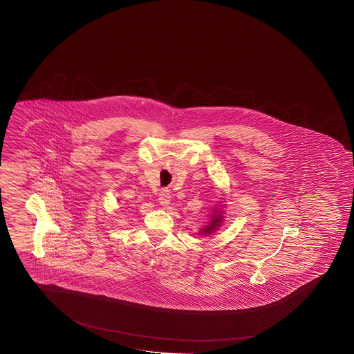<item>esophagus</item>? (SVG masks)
I'll list each match as a JSON object with an SVG mask.
<instances>
[{
  "instance_id": "34e87169",
  "label": "esophagus",
  "mask_w": 354,
  "mask_h": 354,
  "mask_svg": "<svg viewBox=\"0 0 354 354\" xmlns=\"http://www.w3.org/2000/svg\"><path fill=\"white\" fill-rule=\"evenodd\" d=\"M158 201H160V204L162 206H167V205L170 204V201H171V193L169 189H162L161 192H160V196H158Z\"/></svg>"
}]
</instances>
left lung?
Listing matches in <instances>:
<instances>
[{"label": "left lung", "mask_w": 354, "mask_h": 354, "mask_svg": "<svg viewBox=\"0 0 354 354\" xmlns=\"http://www.w3.org/2000/svg\"><path fill=\"white\" fill-rule=\"evenodd\" d=\"M218 211V213L216 214V212ZM222 213H219V210H215L214 214L212 215V221H210V223L206 225L205 228H201V234H204V235H210V234H213L215 230L221 225L222 223Z\"/></svg>", "instance_id": "8db88e82"}]
</instances>
